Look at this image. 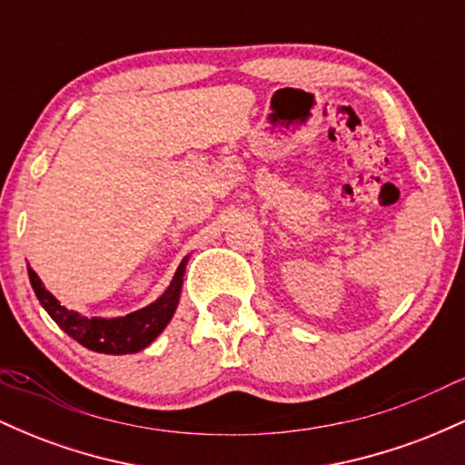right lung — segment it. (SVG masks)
<instances>
[{
    "mask_svg": "<svg viewBox=\"0 0 465 465\" xmlns=\"http://www.w3.org/2000/svg\"><path fill=\"white\" fill-rule=\"evenodd\" d=\"M188 258L179 264L170 286L165 288L163 295L157 297L146 308L126 314V317H83L76 311H67L61 302L52 295L39 280V275L28 266L30 284L35 288L36 300L45 308L47 314L54 319L58 328L76 339L80 345L87 350L100 351V354H135L153 343L159 334L163 332L165 325L170 323L174 311L179 306L181 288H183V275Z\"/></svg>",
    "mask_w": 465,
    "mask_h": 465,
    "instance_id": "add662e5",
    "label": "right lung"
}]
</instances>
